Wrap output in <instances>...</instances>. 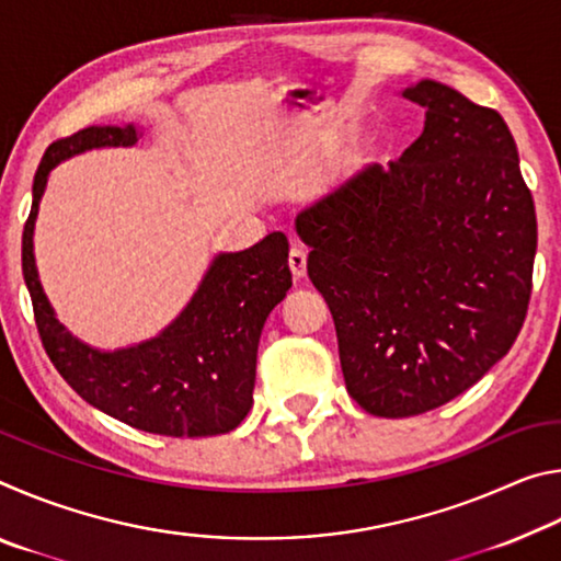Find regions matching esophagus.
Instances as JSON below:
<instances>
[{"instance_id":"1","label":"esophagus","mask_w":561,"mask_h":561,"mask_svg":"<svg viewBox=\"0 0 561 561\" xmlns=\"http://www.w3.org/2000/svg\"><path fill=\"white\" fill-rule=\"evenodd\" d=\"M289 270L294 274V279L307 277V250H304V247H299V244L291 247V252H289Z\"/></svg>"}]
</instances>
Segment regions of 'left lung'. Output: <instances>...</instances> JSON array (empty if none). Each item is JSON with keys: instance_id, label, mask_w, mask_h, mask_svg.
<instances>
[{"instance_id": "left-lung-1", "label": "left lung", "mask_w": 561, "mask_h": 561, "mask_svg": "<svg viewBox=\"0 0 561 561\" xmlns=\"http://www.w3.org/2000/svg\"><path fill=\"white\" fill-rule=\"evenodd\" d=\"M403 156L297 215L334 317L346 391L371 415L433 411L478 383L525 324L537 215L497 111L438 81Z\"/></svg>"}]
</instances>
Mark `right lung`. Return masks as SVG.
<instances>
[{
	"label": "right lung",
	"mask_w": 561,
	"mask_h": 561,
	"mask_svg": "<svg viewBox=\"0 0 561 561\" xmlns=\"http://www.w3.org/2000/svg\"><path fill=\"white\" fill-rule=\"evenodd\" d=\"M138 138L136 126H91L46 148L22 234V272L36 329L64 381L130 428L173 438L230 433L252 408L264 321L291 287L287 237L272 232L250 250L217 254L173 324L118 351H99L71 336L54 317L36 272L34 222L51 168L91 148L136 146Z\"/></svg>",
	"instance_id": "1"
}]
</instances>
